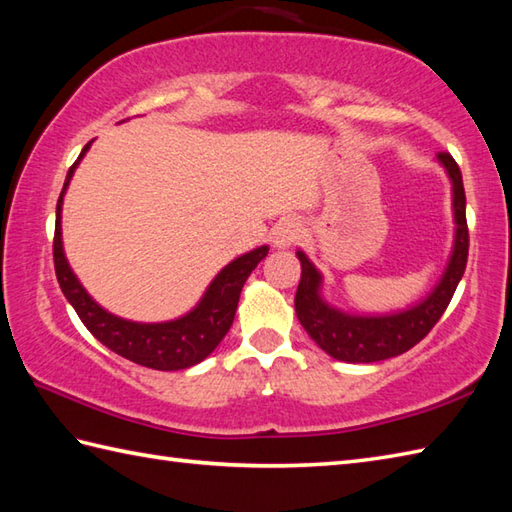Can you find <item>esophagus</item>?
<instances>
[{"label":"esophagus","instance_id":"obj_1","mask_svg":"<svg viewBox=\"0 0 512 512\" xmlns=\"http://www.w3.org/2000/svg\"><path fill=\"white\" fill-rule=\"evenodd\" d=\"M303 235V228L297 220H281L275 228H273V242L277 248H288L292 244H297Z\"/></svg>","mask_w":512,"mask_h":512}]
</instances>
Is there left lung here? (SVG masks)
<instances>
[{
  "instance_id": "left-lung-1",
  "label": "left lung",
  "mask_w": 512,
  "mask_h": 512,
  "mask_svg": "<svg viewBox=\"0 0 512 512\" xmlns=\"http://www.w3.org/2000/svg\"><path fill=\"white\" fill-rule=\"evenodd\" d=\"M438 162L451 180L455 237L449 264L438 286L416 306L391 314H350L334 308L321 295L323 277L317 266L303 250H297L301 262V281L295 295L299 323L310 339L336 361L376 363L405 354L431 332L447 310L469 257V228H466V195L458 162L444 151L438 154Z\"/></svg>"
}]
</instances>
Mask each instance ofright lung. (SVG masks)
<instances>
[{
	"instance_id": "1",
	"label": "right lung",
	"mask_w": 512,
	"mask_h": 512,
	"mask_svg": "<svg viewBox=\"0 0 512 512\" xmlns=\"http://www.w3.org/2000/svg\"><path fill=\"white\" fill-rule=\"evenodd\" d=\"M92 140L83 147L81 156L76 158L70 167L68 176L63 182V191L57 202V224H54V273L63 290L65 299L79 314L85 328H88L94 339H99L105 347H110L118 356L127 358L136 365L160 369V372H176V369H187L198 365L209 356L220 341L231 330L239 292H242L248 275L253 273L257 264L268 255V246H259L250 253L239 255L231 264L224 266L220 273L206 288L202 299L191 312L180 319L162 321V323H136L116 317L96 303L88 290L81 286L63 253L61 239V209L65 189L74 176V169L79 167L85 151L90 149Z\"/></svg>"
}]
</instances>
